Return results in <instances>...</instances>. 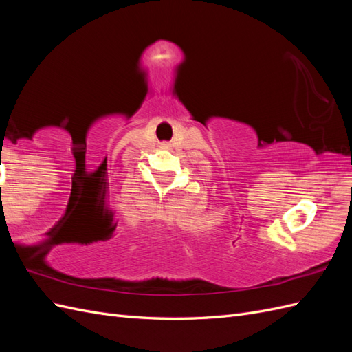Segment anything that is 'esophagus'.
I'll list each match as a JSON object with an SVG mask.
<instances>
[{"mask_svg": "<svg viewBox=\"0 0 352 352\" xmlns=\"http://www.w3.org/2000/svg\"><path fill=\"white\" fill-rule=\"evenodd\" d=\"M163 148H167V144H163Z\"/></svg>", "mask_w": 352, "mask_h": 352, "instance_id": "1", "label": "esophagus"}]
</instances>
